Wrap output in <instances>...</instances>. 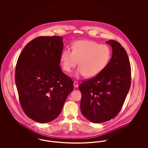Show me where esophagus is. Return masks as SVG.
I'll list each match as a JSON object with an SVG mask.
<instances>
[{"instance_id":"1","label":"esophagus","mask_w":148,"mask_h":148,"mask_svg":"<svg viewBox=\"0 0 148 148\" xmlns=\"http://www.w3.org/2000/svg\"><path fill=\"white\" fill-rule=\"evenodd\" d=\"M73 84H74V87L75 88H77L78 87V86H79V85H78V83H77V82H74V83H73Z\"/></svg>"}]
</instances>
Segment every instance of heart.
Returning <instances> with one entry per match:
<instances>
[{
  "label": "heart",
  "mask_w": 148,
  "mask_h": 148,
  "mask_svg": "<svg viewBox=\"0 0 148 148\" xmlns=\"http://www.w3.org/2000/svg\"><path fill=\"white\" fill-rule=\"evenodd\" d=\"M72 50L65 49L62 53L60 62L63 69L71 73L77 65L79 68L75 77L97 76L104 71L112 57V50L105 44L90 40H79L74 42Z\"/></svg>",
  "instance_id": "heart-1"
}]
</instances>
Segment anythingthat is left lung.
<instances>
[{"instance_id":"8db88e82","label":"left lung","mask_w":148,"mask_h":148,"mask_svg":"<svg viewBox=\"0 0 148 148\" xmlns=\"http://www.w3.org/2000/svg\"><path fill=\"white\" fill-rule=\"evenodd\" d=\"M106 43L113 50L108 65L97 76L79 86L81 112L94 123L106 122L118 115L131 84V68L126 50L116 41Z\"/></svg>"}]
</instances>
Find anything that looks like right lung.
I'll return each instance as SVG.
<instances>
[{"label":"right lung","instance_id":"right-lung-1","mask_svg":"<svg viewBox=\"0 0 148 148\" xmlns=\"http://www.w3.org/2000/svg\"><path fill=\"white\" fill-rule=\"evenodd\" d=\"M63 38L39 36L28 42L18 58L15 80L21 108L29 118L45 123L56 119L73 82L59 66Z\"/></svg>","mask_w":148,"mask_h":148}]
</instances>
